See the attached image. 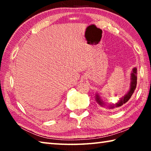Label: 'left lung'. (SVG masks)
<instances>
[{
    "label": "left lung",
    "mask_w": 151,
    "mask_h": 151,
    "mask_svg": "<svg viewBox=\"0 0 151 151\" xmlns=\"http://www.w3.org/2000/svg\"><path fill=\"white\" fill-rule=\"evenodd\" d=\"M137 68L136 67H134L132 70V73L131 74V84H130V88L129 90L128 91L127 93L124 94V96H122L121 98H120L119 100L116 102V103L114 104H106L105 102H104L103 101V99H101L100 95L98 93H96L95 94V100L96 101V103L99 104V106H101L103 108H106V109H114L115 108H118V107L121 106L122 105H123L124 104H125L127 102L131 99V96L132 95V94L134 93V91L136 88L137 86Z\"/></svg>",
    "instance_id": "1"
}]
</instances>
